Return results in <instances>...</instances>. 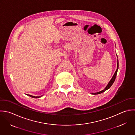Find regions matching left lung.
I'll return each instance as SVG.
<instances>
[{
	"label": "left lung",
	"instance_id": "left-lung-1",
	"mask_svg": "<svg viewBox=\"0 0 135 135\" xmlns=\"http://www.w3.org/2000/svg\"><path fill=\"white\" fill-rule=\"evenodd\" d=\"M117 61H118V62H117V69H116V71H115V74H114V76H113V78H112V79L110 80V81H109V83H108V84L107 85V86L106 87V88H105V89H104V90H102V91H99V92H98V93H92V94H93V95H97V94H101V93H102L104 92L105 90H106L108 89H109V88L112 86V85L113 84L114 82V81H115V80L116 77L117 73V71H118V60Z\"/></svg>",
	"mask_w": 135,
	"mask_h": 135
}]
</instances>
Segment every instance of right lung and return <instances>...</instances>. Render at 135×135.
I'll use <instances>...</instances> for the list:
<instances>
[{
	"label": "right lung",
	"instance_id": "right-lung-1",
	"mask_svg": "<svg viewBox=\"0 0 135 135\" xmlns=\"http://www.w3.org/2000/svg\"><path fill=\"white\" fill-rule=\"evenodd\" d=\"M28 96H30V97H32V98H39V97H41L42 96H31V95H27Z\"/></svg>",
	"mask_w": 135,
	"mask_h": 135
}]
</instances>
